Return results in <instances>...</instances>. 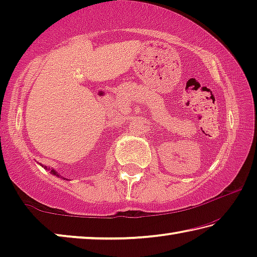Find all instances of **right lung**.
<instances>
[{
    "label": "right lung",
    "instance_id": "obj_1",
    "mask_svg": "<svg viewBox=\"0 0 257 257\" xmlns=\"http://www.w3.org/2000/svg\"><path fill=\"white\" fill-rule=\"evenodd\" d=\"M45 169H46V170H50V168L49 169H47V167H44ZM51 173H52V175H54V176H56V177H61L60 175H59V173L58 172H56L55 170H54V169H51ZM63 179H66V178H63Z\"/></svg>",
    "mask_w": 257,
    "mask_h": 257
}]
</instances>
